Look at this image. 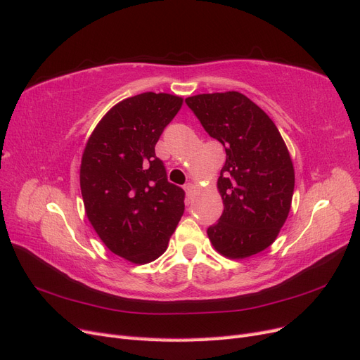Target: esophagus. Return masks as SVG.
I'll return each mask as SVG.
<instances>
[{"label": "esophagus", "mask_w": 360, "mask_h": 360, "mask_svg": "<svg viewBox=\"0 0 360 360\" xmlns=\"http://www.w3.org/2000/svg\"><path fill=\"white\" fill-rule=\"evenodd\" d=\"M193 188H194V185L191 184V182H188V184H185L184 185V190H185V193H187V197L190 199V197L193 195Z\"/></svg>", "instance_id": "esophagus-1"}]
</instances>
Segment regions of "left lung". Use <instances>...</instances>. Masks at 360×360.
<instances>
[{"instance_id":"obj_1","label":"left lung","mask_w":360,"mask_h":360,"mask_svg":"<svg viewBox=\"0 0 360 360\" xmlns=\"http://www.w3.org/2000/svg\"><path fill=\"white\" fill-rule=\"evenodd\" d=\"M205 131L226 149L218 190L224 211L207 227L214 248L245 259L268 248L285 223L295 170L274 121L240 92L185 98Z\"/></svg>"}]
</instances>
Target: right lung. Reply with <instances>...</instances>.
I'll use <instances>...</instances> for the list:
<instances>
[{
  "mask_svg": "<svg viewBox=\"0 0 360 360\" xmlns=\"http://www.w3.org/2000/svg\"><path fill=\"white\" fill-rule=\"evenodd\" d=\"M182 98L143 92L113 106L92 131L80 165L88 219L112 252L149 263L167 248L184 214L185 191L167 181L155 155Z\"/></svg>",
  "mask_w": 360,
  "mask_h": 360,
  "instance_id": "1",
  "label": "right lung"
}]
</instances>
